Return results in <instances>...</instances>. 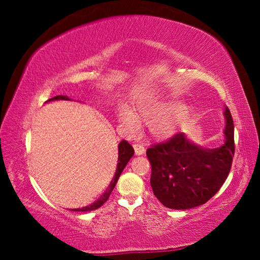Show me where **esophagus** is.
<instances>
[{
  "label": "esophagus",
  "instance_id": "esophagus-1",
  "mask_svg": "<svg viewBox=\"0 0 260 260\" xmlns=\"http://www.w3.org/2000/svg\"><path fill=\"white\" fill-rule=\"evenodd\" d=\"M134 151H135V155H143L144 152H146V148L143 146H141V144H134Z\"/></svg>",
  "mask_w": 260,
  "mask_h": 260
}]
</instances>
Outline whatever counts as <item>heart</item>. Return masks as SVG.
<instances>
[{
	"label": "heart",
	"instance_id": "b5f03b06",
	"mask_svg": "<svg viewBox=\"0 0 260 260\" xmlns=\"http://www.w3.org/2000/svg\"><path fill=\"white\" fill-rule=\"evenodd\" d=\"M187 104L174 101L170 96L142 100L132 114L126 108L118 110V120L127 129H138L139 122L150 124V133L156 138H166L175 129L178 121L186 114Z\"/></svg>",
	"mask_w": 260,
	"mask_h": 260
}]
</instances>
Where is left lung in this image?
<instances>
[{
  "mask_svg": "<svg viewBox=\"0 0 260 260\" xmlns=\"http://www.w3.org/2000/svg\"><path fill=\"white\" fill-rule=\"evenodd\" d=\"M223 143L201 147L184 133L147 150L151 164V188L158 201L169 209L196 208L214 196L230 174L234 156V124L226 107Z\"/></svg>",
  "mask_w": 260,
  "mask_h": 260,
  "instance_id": "8db88e82",
  "label": "left lung"
}]
</instances>
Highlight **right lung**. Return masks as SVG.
<instances>
[{"mask_svg": "<svg viewBox=\"0 0 260 260\" xmlns=\"http://www.w3.org/2000/svg\"><path fill=\"white\" fill-rule=\"evenodd\" d=\"M52 101H71V99L68 98V96H64V95H58V96H55V98H52L50 100H48L46 103L48 102H52ZM134 155V149L133 147L131 146V144L127 142V141L122 140L121 142L119 143V146H118V162H117V169H116V173H114V177L111 180V182L107 188V190L103 192V195H101L100 199L98 201H95L93 204L90 205H87V206H83V208H79V209H70V211H76V212H88V211H93L96 210L102 206L105 202L108 201L110 193L112 192L114 186H116V183L118 181V179H119L120 174L122 171L127 165V162L129 161V159Z\"/></svg>", "mask_w": 260, "mask_h": 260, "instance_id": "add662e5", "label": "right lung"}]
</instances>
